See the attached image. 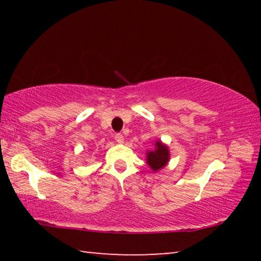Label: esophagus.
Wrapping results in <instances>:
<instances>
[{
	"instance_id": "esophagus-1",
	"label": "esophagus",
	"mask_w": 261,
	"mask_h": 261,
	"mask_svg": "<svg viewBox=\"0 0 261 261\" xmlns=\"http://www.w3.org/2000/svg\"><path fill=\"white\" fill-rule=\"evenodd\" d=\"M115 140H116V143L118 144H123L124 143V137H123L121 134H117L115 135Z\"/></svg>"
}]
</instances>
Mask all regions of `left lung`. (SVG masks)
I'll return each instance as SVG.
<instances>
[{"label":"left lung","mask_w":261,"mask_h":261,"mask_svg":"<svg viewBox=\"0 0 261 261\" xmlns=\"http://www.w3.org/2000/svg\"><path fill=\"white\" fill-rule=\"evenodd\" d=\"M170 160V152L166 144L161 140H156L154 144V149L146 153V162L149 168L155 173L165 168Z\"/></svg>","instance_id":"left-lung-1"}]
</instances>
